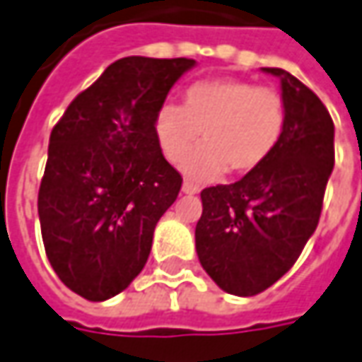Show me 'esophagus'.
Here are the masks:
<instances>
[{
    "label": "esophagus",
    "instance_id": "esophagus-1",
    "mask_svg": "<svg viewBox=\"0 0 362 362\" xmlns=\"http://www.w3.org/2000/svg\"><path fill=\"white\" fill-rule=\"evenodd\" d=\"M182 192H184V194H198V192H200V186L186 180L182 184Z\"/></svg>",
    "mask_w": 362,
    "mask_h": 362
}]
</instances>
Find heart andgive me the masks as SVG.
Returning <instances> with one entry per match:
<instances>
[{
  "instance_id": "obj_1",
  "label": "heart",
  "mask_w": 362,
  "mask_h": 362,
  "mask_svg": "<svg viewBox=\"0 0 362 362\" xmlns=\"http://www.w3.org/2000/svg\"><path fill=\"white\" fill-rule=\"evenodd\" d=\"M286 125L281 95L249 81L214 78L186 90L184 107L160 105L153 129L160 148L172 162H180L200 139H206L184 162L182 170L198 182L216 180L227 168L251 172L279 144Z\"/></svg>"
}]
</instances>
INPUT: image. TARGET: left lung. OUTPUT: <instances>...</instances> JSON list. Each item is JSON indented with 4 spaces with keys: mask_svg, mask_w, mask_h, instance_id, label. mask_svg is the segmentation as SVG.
Instances as JSON below:
<instances>
[{
    "mask_svg": "<svg viewBox=\"0 0 362 362\" xmlns=\"http://www.w3.org/2000/svg\"><path fill=\"white\" fill-rule=\"evenodd\" d=\"M286 125L269 158L235 184L204 188L197 253L212 281L235 296L274 286L318 227L334 168V123L324 103L281 69Z\"/></svg>",
    "mask_w": 362,
    "mask_h": 362,
    "instance_id": "8db88e82",
    "label": "left lung"
}]
</instances>
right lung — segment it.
<instances>
[{"instance_id":"add662e5","label":"right lung","mask_w":362,"mask_h":362,"mask_svg":"<svg viewBox=\"0 0 362 362\" xmlns=\"http://www.w3.org/2000/svg\"><path fill=\"white\" fill-rule=\"evenodd\" d=\"M192 58L127 56L69 105L50 134L38 192L42 241L60 281L90 302L123 291L178 198L153 119Z\"/></svg>"}]
</instances>
